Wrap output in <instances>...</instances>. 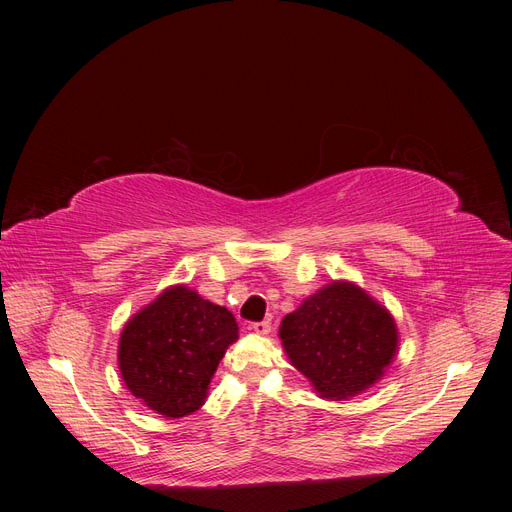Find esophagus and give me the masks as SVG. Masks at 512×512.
<instances>
[{
  "label": "esophagus",
  "mask_w": 512,
  "mask_h": 512,
  "mask_svg": "<svg viewBox=\"0 0 512 512\" xmlns=\"http://www.w3.org/2000/svg\"><path fill=\"white\" fill-rule=\"evenodd\" d=\"M252 331L258 333V335H269V333H271V322H269V320L254 322V324H252Z\"/></svg>",
  "instance_id": "34e87169"
}]
</instances>
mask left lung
Segmentation results:
<instances>
[{
	"label": "left lung",
	"mask_w": 512,
	"mask_h": 512,
	"mask_svg": "<svg viewBox=\"0 0 512 512\" xmlns=\"http://www.w3.org/2000/svg\"><path fill=\"white\" fill-rule=\"evenodd\" d=\"M290 363L322 399H348L384 376L397 354L389 309L350 282H333L282 320Z\"/></svg>",
	"instance_id": "1"
}]
</instances>
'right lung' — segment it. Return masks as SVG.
<instances>
[{"label": "right lung", "mask_w": 512, "mask_h": 512, "mask_svg": "<svg viewBox=\"0 0 512 512\" xmlns=\"http://www.w3.org/2000/svg\"><path fill=\"white\" fill-rule=\"evenodd\" d=\"M237 337V320L226 307L188 286L166 288L123 327L121 378L147 408L168 418L188 416L205 404L215 369Z\"/></svg>", "instance_id": "1"}]
</instances>
